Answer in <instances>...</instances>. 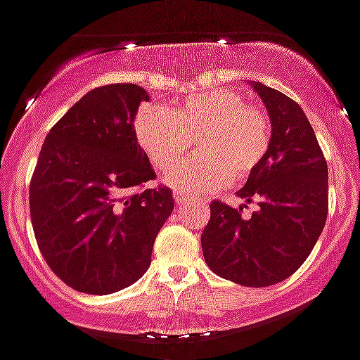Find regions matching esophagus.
<instances>
[{
	"instance_id": "1",
	"label": "esophagus",
	"mask_w": 360,
	"mask_h": 360,
	"mask_svg": "<svg viewBox=\"0 0 360 360\" xmlns=\"http://www.w3.org/2000/svg\"><path fill=\"white\" fill-rule=\"evenodd\" d=\"M174 201L177 205L185 203V201H186V194H183V192H177V190H175V192H174Z\"/></svg>"
}]
</instances>
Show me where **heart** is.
<instances>
[{
    "label": "heart",
    "mask_w": 360,
    "mask_h": 360,
    "mask_svg": "<svg viewBox=\"0 0 360 360\" xmlns=\"http://www.w3.org/2000/svg\"><path fill=\"white\" fill-rule=\"evenodd\" d=\"M135 134L159 172L177 165L195 141L199 155L165 177L172 188L190 194H210L229 179L245 181L271 148L269 117L232 89L198 93L172 111L144 105Z\"/></svg>",
    "instance_id": "obj_1"
}]
</instances>
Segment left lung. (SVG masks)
<instances>
[{
	"mask_svg": "<svg viewBox=\"0 0 360 360\" xmlns=\"http://www.w3.org/2000/svg\"><path fill=\"white\" fill-rule=\"evenodd\" d=\"M267 108L271 148L238 192L256 201L250 217L221 201L210 203L201 234L205 262L217 276L267 288L291 276L311 255L328 217V165L306 113L278 89L249 80Z\"/></svg>",
	"mask_w": 360,
	"mask_h": 360,
	"instance_id": "1",
	"label": "left lung"
}]
</instances>
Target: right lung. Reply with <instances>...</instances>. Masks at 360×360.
<instances>
[{
    "instance_id": "obj_1",
    "label": "right lung",
    "mask_w": 360,
    "mask_h": 360,
    "mask_svg": "<svg viewBox=\"0 0 360 360\" xmlns=\"http://www.w3.org/2000/svg\"><path fill=\"white\" fill-rule=\"evenodd\" d=\"M137 84H110L84 95L45 137L29 190L40 252L75 291L110 295L135 283L152 264L172 190L155 179L135 135Z\"/></svg>"
}]
</instances>
